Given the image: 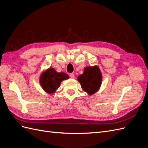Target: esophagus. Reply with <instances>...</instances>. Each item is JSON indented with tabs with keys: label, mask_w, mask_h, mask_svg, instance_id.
Segmentation results:
<instances>
[{
	"label": "esophagus",
	"mask_w": 148,
	"mask_h": 148,
	"mask_svg": "<svg viewBox=\"0 0 148 148\" xmlns=\"http://www.w3.org/2000/svg\"><path fill=\"white\" fill-rule=\"evenodd\" d=\"M69 76L71 78H75V75L73 73H70Z\"/></svg>",
	"instance_id": "esophagus-1"
}]
</instances>
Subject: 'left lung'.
Returning <instances> with one entry per match:
<instances>
[{"instance_id": "8db88e82", "label": "left lung", "mask_w": 148, "mask_h": 148, "mask_svg": "<svg viewBox=\"0 0 148 148\" xmlns=\"http://www.w3.org/2000/svg\"><path fill=\"white\" fill-rule=\"evenodd\" d=\"M83 90L88 95H92L98 91L102 82V75L100 69L97 66H87L84 72L78 77Z\"/></svg>"}]
</instances>
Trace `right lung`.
Wrapping results in <instances>:
<instances>
[{
	"label": "right lung",
	"instance_id": "add662e5",
	"mask_svg": "<svg viewBox=\"0 0 148 148\" xmlns=\"http://www.w3.org/2000/svg\"><path fill=\"white\" fill-rule=\"evenodd\" d=\"M67 74L61 72L57 73L52 68L49 69L44 72L40 77V84L44 91L48 93H53L59 87L63 80L68 79Z\"/></svg>",
	"mask_w": 148,
	"mask_h": 148
}]
</instances>
